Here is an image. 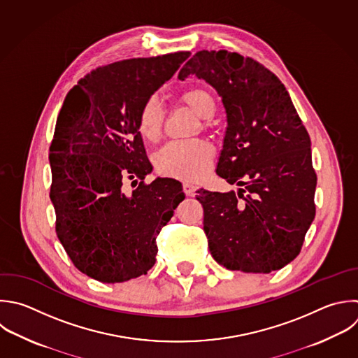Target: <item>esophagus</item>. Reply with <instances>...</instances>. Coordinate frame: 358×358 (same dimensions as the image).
<instances>
[{"instance_id":"34e87169","label":"esophagus","mask_w":358,"mask_h":358,"mask_svg":"<svg viewBox=\"0 0 358 358\" xmlns=\"http://www.w3.org/2000/svg\"><path fill=\"white\" fill-rule=\"evenodd\" d=\"M183 190H185V193L189 196V197H193L196 193V187H194V185L193 183H190V182H185L183 183Z\"/></svg>"}]
</instances>
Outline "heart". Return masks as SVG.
Listing matches in <instances>:
<instances>
[{"label": "heart", "instance_id": "b5f03b06", "mask_svg": "<svg viewBox=\"0 0 358 358\" xmlns=\"http://www.w3.org/2000/svg\"><path fill=\"white\" fill-rule=\"evenodd\" d=\"M180 101L192 108L201 119L208 120L215 113V101L210 91L192 88L182 94ZM165 123V110L158 98L152 96L144 102L138 113V130L148 141H155ZM214 150L203 140L171 141L155 155L157 169L172 178L194 180L204 176L213 162Z\"/></svg>", "mask_w": 358, "mask_h": 358}]
</instances>
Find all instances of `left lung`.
<instances>
[{
  "mask_svg": "<svg viewBox=\"0 0 358 358\" xmlns=\"http://www.w3.org/2000/svg\"><path fill=\"white\" fill-rule=\"evenodd\" d=\"M196 76L222 99L227 130L217 175L239 186L199 190L217 263L243 273L280 270L298 255L315 218L310 138L281 81L250 57L197 52L178 78Z\"/></svg>",
  "mask_w": 358,
  "mask_h": 358,
  "instance_id": "left-lung-1",
  "label": "left lung"
}]
</instances>
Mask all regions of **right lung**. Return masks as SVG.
<instances>
[{
  "instance_id": "right-lung-1",
  "label": "right lung",
  "mask_w": 358,
  "mask_h": 358,
  "mask_svg": "<svg viewBox=\"0 0 358 358\" xmlns=\"http://www.w3.org/2000/svg\"><path fill=\"white\" fill-rule=\"evenodd\" d=\"M190 56L178 52L94 70L66 96L50 145L56 232L74 266L102 282L136 278L155 264L157 236L185 199L178 180H143L138 113ZM133 180L136 189L124 193Z\"/></svg>"
}]
</instances>
